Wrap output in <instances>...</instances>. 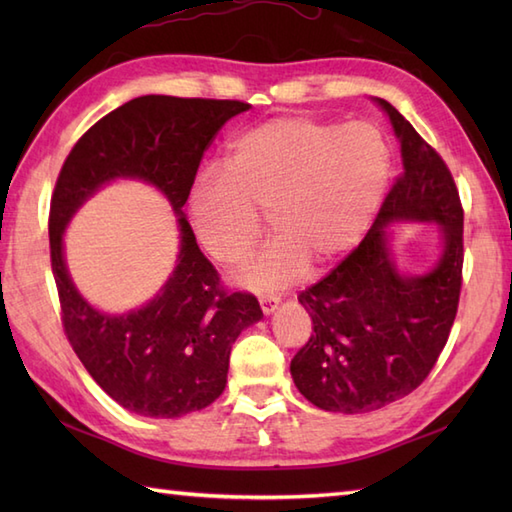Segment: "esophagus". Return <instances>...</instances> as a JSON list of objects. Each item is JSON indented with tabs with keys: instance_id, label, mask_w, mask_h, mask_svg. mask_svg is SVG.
Segmentation results:
<instances>
[{
	"instance_id": "obj_1",
	"label": "esophagus",
	"mask_w": 512,
	"mask_h": 512,
	"mask_svg": "<svg viewBox=\"0 0 512 512\" xmlns=\"http://www.w3.org/2000/svg\"><path fill=\"white\" fill-rule=\"evenodd\" d=\"M259 306H262L264 314H273L279 306V299L277 297H262L259 299Z\"/></svg>"
}]
</instances>
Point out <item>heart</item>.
Wrapping results in <instances>:
<instances>
[{"label": "heart", "instance_id": "1", "mask_svg": "<svg viewBox=\"0 0 512 512\" xmlns=\"http://www.w3.org/2000/svg\"><path fill=\"white\" fill-rule=\"evenodd\" d=\"M391 176L385 136L367 123L275 116L248 127L226 154V167L195 178L187 209L200 248L233 266L262 237L266 213L275 239L233 273L253 292L284 290L310 264L328 268L361 242Z\"/></svg>", "mask_w": 512, "mask_h": 512}]
</instances>
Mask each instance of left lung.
I'll return each instance as SVG.
<instances>
[{
	"label": "left lung",
	"mask_w": 512,
	"mask_h": 512,
	"mask_svg": "<svg viewBox=\"0 0 512 512\" xmlns=\"http://www.w3.org/2000/svg\"><path fill=\"white\" fill-rule=\"evenodd\" d=\"M402 173L365 239L319 284L299 295L312 334L290 363L297 389L314 407L365 413L405 398L436 365L458 312L464 211L449 167L394 105ZM396 221H436L443 255L424 276H402L384 231Z\"/></svg>",
	"instance_id": "1"
}]
</instances>
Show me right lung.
Returning <instances> with one entry per match:
<instances>
[{
  "instance_id": "add662e5",
  "label": "right lung",
  "mask_w": 512,
  "mask_h": 512,
  "mask_svg": "<svg viewBox=\"0 0 512 512\" xmlns=\"http://www.w3.org/2000/svg\"><path fill=\"white\" fill-rule=\"evenodd\" d=\"M242 101L138 96L103 116L65 158L50 202V259L72 350L107 396L147 418L209 407L226 387L235 339L264 317L248 292H228L182 213L206 147ZM140 179L179 215L181 253L168 284L143 309L105 315L75 290L62 257L71 215L103 183Z\"/></svg>"
}]
</instances>
